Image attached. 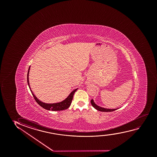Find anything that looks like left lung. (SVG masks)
<instances>
[{"label": "left lung", "instance_id": "left-lung-1", "mask_svg": "<svg viewBox=\"0 0 157 157\" xmlns=\"http://www.w3.org/2000/svg\"><path fill=\"white\" fill-rule=\"evenodd\" d=\"M90 103H91V104H92V105L93 107L95 109L98 110L100 111V112H113V111H114V110L118 109V108H116V109H108V108H105L101 107H100V106L97 105V104L95 103L94 101V100H93V99H92V100H91V101H90Z\"/></svg>", "mask_w": 157, "mask_h": 157}]
</instances>
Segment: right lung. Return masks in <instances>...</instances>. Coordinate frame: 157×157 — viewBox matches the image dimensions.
Wrapping results in <instances>:
<instances>
[{
  "label": "right lung",
  "mask_w": 157,
  "mask_h": 157,
  "mask_svg": "<svg viewBox=\"0 0 157 157\" xmlns=\"http://www.w3.org/2000/svg\"><path fill=\"white\" fill-rule=\"evenodd\" d=\"M30 68V66L28 69V73H27V83H28V86L29 87L30 91L32 93L33 96L34 97L35 101H36L37 103H38L39 105H41V107L43 108L44 109L49 110H51L52 111H60V110H63L67 109L71 105V102L73 99V95L75 94V91L77 90L78 88L75 89L72 92H71L67 98L61 102L53 103H47L43 102L42 101H40V100L37 98V97L35 95L30 88L29 82V72Z\"/></svg>",
  "instance_id": "obj_1"
}]
</instances>
